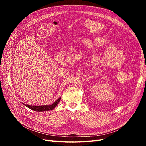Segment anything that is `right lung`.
<instances>
[{"instance_id": "add662e5", "label": "right lung", "mask_w": 146, "mask_h": 146, "mask_svg": "<svg viewBox=\"0 0 146 146\" xmlns=\"http://www.w3.org/2000/svg\"><path fill=\"white\" fill-rule=\"evenodd\" d=\"M61 98H60L58 100H56L54 104L50 105H42V106H35V105H28L25 104H23L26 107H27L30 109L34 110L36 111H48V110H52L56 107V106L59 103L60 101Z\"/></svg>"}]
</instances>
